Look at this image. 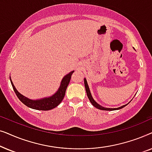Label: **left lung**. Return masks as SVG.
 Returning <instances> with one entry per match:
<instances>
[{"mask_svg":"<svg viewBox=\"0 0 152 152\" xmlns=\"http://www.w3.org/2000/svg\"><path fill=\"white\" fill-rule=\"evenodd\" d=\"M84 86H85V88H86V94H87V96H88L89 100L91 102V104L94 106L95 107H96L97 109H100V110H104V111H114V110H118V109H122V108H124L125 106H126L128 104H126L125 105H123L122 106V107H118V108H105L104 107H102L101 105H99V104H97L96 102H95L94 99H93L92 95H91V91H90V89H89V87H88V85L87 84V81L86 80V78H84Z\"/></svg>","mask_w":152,"mask_h":152,"instance_id":"left-lung-1","label":"left lung"}]
</instances>
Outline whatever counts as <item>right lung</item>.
<instances>
[{
	"instance_id": "1",
	"label": "right lung",
	"mask_w": 152,
	"mask_h": 152,
	"mask_svg": "<svg viewBox=\"0 0 152 152\" xmlns=\"http://www.w3.org/2000/svg\"><path fill=\"white\" fill-rule=\"evenodd\" d=\"M73 72L74 71H71L64 76V77L62 79L61 84H60L59 89H58L55 94L50 97H45V98L40 99H35V100L29 99L28 97H25L24 95L20 94L16 90L11 78H10V82H11L12 86L13 87V89L16 93V96L18 97V98L20 99V102L23 103L25 105L33 109L41 110V111H48V110H51L56 107H57L61 103V102L63 100L64 97L65 96L66 88H67L68 85L69 84L71 75L73 73Z\"/></svg>"
}]
</instances>
